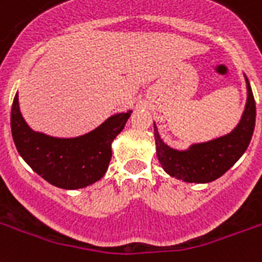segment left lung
<instances>
[{
    "instance_id": "obj_1",
    "label": "left lung",
    "mask_w": 262,
    "mask_h": 262,
    "mask_svg": "<svg viewBox=\"0 0 262 262\" xmlns=\"http://www.w3.org/2000/svg\"><path fill=\"white\" fill-rule=\"evenodd\" d=\"M247 101L239 123L228 135L204 143H194L186 150L172 148L162 140L154 122L157 157L164 170L187 183H210L224 175L245 154L255 126V101L245 75Z\"/></svg>"
}]
</instances>
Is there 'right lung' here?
Returning a JSON list of instances; mask_svg holds the SVG:
<instances>
[{"mask_svg":"<svg viewBox=\"0 0 262 262\" xmlns=\"http://www.w3.org/2000/svg\"><path fill=\"white\" fill-rule=\"evenodd\" d=\"M132 111L114 114L89 133L77 137H54L33 130L19 108L17 93L11 111V130L25 162L52 186L76 190L105 175L112 157V141L123 130Z\"/></svg>","mask_w":262,"mask_h":262,"instance_id":"add662e5","label":"right lung"}]
</instances>
